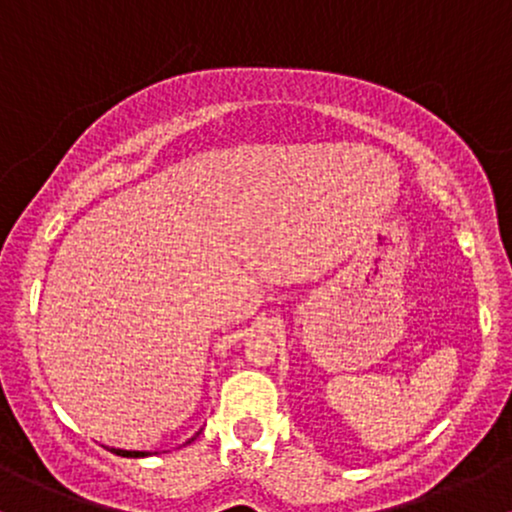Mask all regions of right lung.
Returning a JSON list of instances; mask_svg holds the SVG:
<instances>
[{"label":"right lung","mask_w":512,"mask_h":512,"mask_svg":"<svg viewBox=\"0 0 512 512\" xmlns=\"http://www.w3.org/2000/svg\"><path fill=\"white\" fill-rule=\"evenodd\" d=\"M195 440V438H192ZM187 443H190V440H187ZM110 452H115V455H120V457H146L149 455V452H139V450H117V448H110Z\"/></svg>","instance_id":"add662e5"}]
</instances>
